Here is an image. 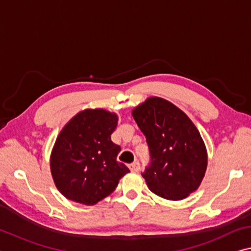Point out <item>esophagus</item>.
<instances>
[{
	"instance_id": "esophagus-1",
	"label": "esophagus",
	"mask_w": 251,
	"mask_h": 251,
	"mask_svg": "<svg viewBox=\"0 0 251 251\" xmlns=\"http://www.w3.org/2000/svg\"><path fill=\"white\" fill-rule=\"evenodd\" d=\"M128 168L130 171H132V172H138L141 169V165L138 162H134V163H132V164L128 165Z\"/></svg>"
}]
</instances>
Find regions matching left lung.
Instances as JSON below:
<instances>
[{
    "label": "left lung",
    "instance_id": "left-lung-1",
    "mask_svg": "<svg viewBox=\"0 0 251 251\" xmlns=\"http://www.w3.org/2000/svg\"><path fill=\"white\" fill-rule=\"evenodd\" d=\"M132 115L145 135L151 163L142 173L149 189L166 200L189 197L203 180L208 154L196 125L176 105L147 98Z\"/></svg>",
    "mask_w": 251,
    "mask_h": 251
}]
</instances>
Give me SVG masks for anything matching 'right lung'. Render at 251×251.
<instances>
[{"label": "right lung", "instance_id": "right-lung-1", "mask_svg": "<svg viewBox=\"0 0 251 251\" xmlns=\"http://www.w3.org/2000/svg\"><path fill=\"white\" fill-rule=\"evenodd\" d=\"M117 121V115L108 110L85 109L61 129L51 152L50 169L63 197L86 205L96 204L129 172L116 161L121 147L110 140Z\"/></svg>", "mask_w": 251, "mask_h": 251}]
</instances>
